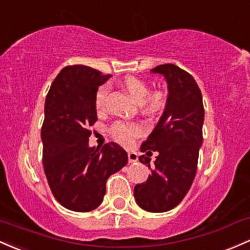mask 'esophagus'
<instances>
[{
	"mask_svg": "<svg viewBox=\"0 0 250 250\" xmlns=\"http://www.w3.org/2000/svg\"><path fill=\"white\" fill-rule=\"evenodd\" d=\"M128 160L129 163H136L139 160V156L135 152H128Z\"/></svg>",
	"mask_w": 250,
	"mask_h": 250,
	"instance_id": "esophagus-1",
	"label": "esophagus"
}]
</instances>
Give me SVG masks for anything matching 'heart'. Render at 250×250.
<instances>
[{"label": "heart", "instance_id": "b5f03b06", "mask_svg": "<svg viewBox=\"0 0 250 250\" xmlns=\"http://www.w3.org/2000/svg\"><path fill=\"white\" fill-rule=\"evenodd\" d=\"M123 87L129 92L134 100L141 104L142 108L149 114L160 111L165 105V96L159 90L149 92V87L147 83L142 79L134 76H128L123 79ZM109 86L106 84L101 85L95 95V106L98 111H102L105 108V100L108 95ZM111 135L117 141L122 144H130L134 139L139 138L144 133V127L136 122H125L117 121L110 128Z\"/></svg>", "mask_w": 250, "mask_h": 250}]
</instances>
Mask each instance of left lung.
<instances>
[{
	"label": "left lung",
	"mask_w": 250,
	"mask_h": 250,
	"mask_svg": "<svg viewBox=\"0 0 250 250\" xmlns=\"http://www.w3.org/2000/svg\"><path fill=\"white\" fill-rule=\"evenodd\" d=\"M152 72L165 76L168 97L163 116L146 141L141 152H158L155 166L150 159L140 156L150 175L134 188V197L141 209L165 212L177 207L193 183L203 144L204 105L199 86L190 73L174 64L154 67Z\"/></svg>",
	"instance_id": "8db88e82"
}]
</instances>
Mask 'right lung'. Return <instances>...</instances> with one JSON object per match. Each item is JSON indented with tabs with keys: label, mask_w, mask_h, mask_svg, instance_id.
<instances>
[{
	"label": "right lung",
	"mask_w": 250,
	"mask_h": 250,
	"mask_svg": "<svg viewBox=\"0 0 250 250\" xmlns=\"http://www.w3.org/2000/svg\"><path fill=\"white\" fill-rule=\"evenodd\" d=\"M109 78L95 68L71 65L60 71L46 96L43 169L54 198L77 212L100 207L108 178L128 163L127 152L115 142L89 147V127L97 121L96 91Z\"/></svg>",
	"instance_id": "obj_1"
}]
</instances>
